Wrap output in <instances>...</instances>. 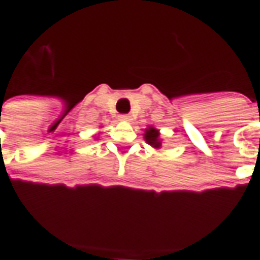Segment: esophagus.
<instances>
[{"label":"esophagus","mask_w":260,"mask_h":260,"mask_svg":"<svg viewBox=\"0 0 260 260\" xmlns=\"http://www.w3.org/2000/svg\"><path fill=\"white\" fill-rule=\"evenodd\" d=\"M120 120H121V121H131V116L129 114H121V116H120Z\"/></svg>","instance_id":"obj_1"}]
</instances>
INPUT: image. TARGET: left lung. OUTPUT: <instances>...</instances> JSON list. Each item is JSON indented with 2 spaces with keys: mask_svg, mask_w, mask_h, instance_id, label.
<instances>
[{
  "mask_svg": "<svg viewBox=\"0 0 260 260\" xmlns=\"http://www.w3.org/2000/svg\"><path fill=\"white\" fill-rule=\"evenodd\" d=\"M159 131L155 129L154 126H148L144 132V139H146V142L152 146L154 148H160L162 146V143H160V139H159Z\"/></svg>",
  "mask_w": 260,
  "mask_h": 260,
  "instance_id": "obj_1",
  "label": "left lung"
}]
</instances>
